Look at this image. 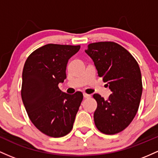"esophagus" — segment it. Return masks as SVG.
Instances as JSON below:
<instances>
[{"label": "esophagus", "mask_w": 158, "mask_h": 158, "mask_svg": "<svg viewBox=\"0 0 158 158\" xmlns=\"http://www.w3.org/2000/svg\"><path fill=\"white\" fill-rule=\"evenodd\" d=\"M84 97L85 98H91V95H89V94H86V93H84Z\"/></svg>", "instance_id": "esophagus-1"}]
</instances>
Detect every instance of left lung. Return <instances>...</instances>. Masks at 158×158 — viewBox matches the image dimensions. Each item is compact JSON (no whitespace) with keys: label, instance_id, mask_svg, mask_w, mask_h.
I'll return each instance as SVG.
<instances>
[{"label":"left lung","instance_id":"obj_1","mask_svg":"<svg viewBox=\"0 0 158 158\" xmlns=\"http://www.w3.org/2000/svg\"><path fill=\"white\" fill-rule=\"evenodd\" d=\"M85 52L112 92L107 100L93 95L97 102L95 126L103 134H118L130 125L139 108L143 92L139 65L126 49L113 42L91 43Z\"/></svg>","mask_w":158,"mask_h":158}]
</instances>
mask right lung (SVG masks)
Here are the masks:
<instances>
[{
	"instance_id": "right-lung-1",
	"label": "right lung",
	"mask_w": 158,
	"mask_h": 158,
	"mask_svg": "<svg viewBox=\"0 0 158 158\" xmlns=\"http://www.w3.org/2000/svg\"><path fill=\"white\" fill-rule=\"evenodd\" d=\"M80 45L48 44L32 52L22 72V98L37 129L51 137H62L72 127L83 94L63 93L58 84L66 78L69 60Z\"/></svg>"
}]
</instances>
